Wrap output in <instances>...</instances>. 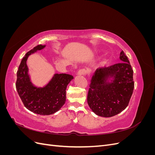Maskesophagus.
I'll list each match as a JSON object with an SVG mask.
<instances>
[{
    "instance_id": "esophagus-1",
    "label": "esophagus",
    "mask_w": 155,
    "mask_h": 155,
    "mask_svg": "<svg viewBox=\"0 0 155 155\" xmlns=\"http://www.w3.org/2000/svg\"><path fill=\"white\" fill-rule=\"evenodd\" d=\"M87 73V70L83 68V69H81V70H79L78 72V74L80 75V76H83V75H85Z\"/></svg>"
}]
</instances>
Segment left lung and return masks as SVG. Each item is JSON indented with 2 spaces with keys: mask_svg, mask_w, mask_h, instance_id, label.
Masks as SVG:
<instances>
[{
  "mask_svg": "<svg viewBox=\"0 0 155 155\" xmlns=\"http://www.w3.org/2000/svg\"><path fill=\"white\" fill-rule=\"evenodd\" d=\"M122 62L97 68L88 89L87 103L96 114L112 117L127 107L134 90L133 70L124 51L120 52ZM112 77L111 82L107 79Z\"/></svg>",
  "mask_w": 155,
  "mask_h": 155,
  "instance_id": "1",
  "label": "left lung"
}]
</instances>
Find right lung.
Listing matches in <instances>:
<instances>
[{
    "mask_svg": "<svg viewBox=\"0 0 155 155\" xmlns=\"http://www.w3.org/2000/svg\"><path fill=\"white\" fill-rule=\"evenodd\" d=\"M45 45H39L23 57L17 72L16 89L18 96L27 109L40 115H50L58 111L66 101V89L74 78L67 74H55L45 87L33 85L28 74L26 61L28 56L41 50Z\"/></svg>",
    "mask_w": 155,
    "mask_h": 155,
    "instance_id": "add662e5",
    "label": "right lung"
}]
</instances>
